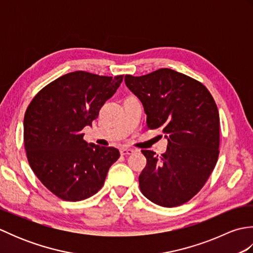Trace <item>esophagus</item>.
Wrapping results in <instances>:
<instances>
[{
  "mask_svg": "<svg viewBox=\"0 0 253 253\" xmlns=\"http://www.w3.org/2000/svg\"><path fill=\"white\" fill-rule=\"evenodd\" d=\"M120 151H121L122 155H129V154H132L133 152H135V150H133V149H127V148H122Z\"/></svg>",
  "mask_w": 253,
  "mask_h": 253,
  "instance_id": "obj_1",
  "label": "esophagus"
}]
</instances>
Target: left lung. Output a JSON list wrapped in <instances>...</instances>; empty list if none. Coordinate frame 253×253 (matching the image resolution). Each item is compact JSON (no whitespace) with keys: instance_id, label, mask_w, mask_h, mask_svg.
Wrapping results in <instances>:
<instances>
[{"instance_id":"1","label":"left lung","mask_w":253,"mask_h":253,"mask_svg":"<svg viewBox=\"0 0 253 253\" xmlns=\"http://www.w3.org/2000/svg\"><path fill=\"white\" fill-rule=\"evenodd\" d=\"M125 84L141 101L149 129L168 138L162 157L142 150L147 165L139 176L143 196L161 207L188 202L201 190L219 153V115L200 82L169 68L143 76L126 75Z\"/></svg>"}]
</instances>
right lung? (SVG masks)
Instances as JSON below:
<instances>
[{
	"label": "right lung",
	"mask_w": 253,
	"mask_h": 253,
	"mask_svg": "<svg viewBox=\"0 0 253 253\" xmlns=\"http://www.w3.org/2000/svg\"><path fill=\"white\" fill-rule=\"evenodd\" d=\"M123 77L69 73L46 84L27 107V159L39 180L62 200L82 201L93 196L120 158L115 148L85 142L82 130L92 125Z\"/></svg>",
	"instance_id": "right-lung-1"
}]
</instances>
